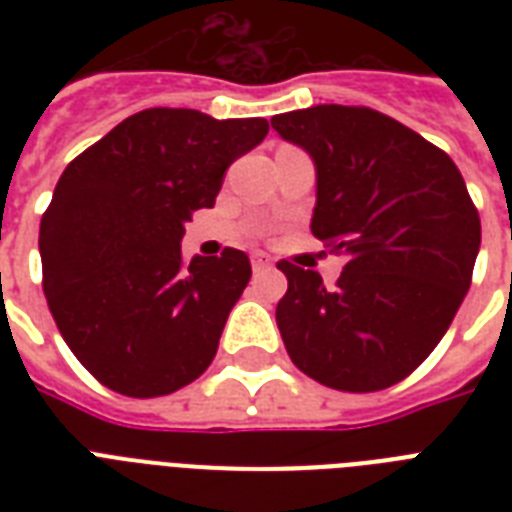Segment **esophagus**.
I'll list each match as a JSON object with an SVG mask.
<instances>
[{
  "label": "esophagus",
  "instance_id": "34e87169",
  "mask_svg": "<svg viewBox=\"0 0 512 512\" xmlns=\"http://www.w3.org/2000/svg\"><path fill=\"white\" fill-rule=\"evenodd\" d=\"M252 268H255V271H271L273 260L265 255V252H255V255H252Z\"/></svg>",
  "mask_w": 512,
  "mask_h": 512
}]
</instances>
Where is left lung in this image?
I'll return each mask as SVG.
<instances>
[{
	"mask_svg": "<svg viewBox=\"0 0 512 512\" xmlns=\"http://www.w3.org/2000/svg\"><path fill=\"white\" fill-rule=\"evenodd\" d=\"M316 164L311 231L345 268L335 287L281 260L276 324L300 372L345 393L390 388L433 353L473 279L481 217L457 164L364 106L271 119Z\"/></svg>",
	"mask_w": 512,
	"mask_h": 512,
	"instance_id": "left-lung-1",
	"label": "left lung"
}]
</instances>
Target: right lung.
I'll use <instances>...</instances> for the list:
<instances>
[{
    "instance_id": "1",
    "label": "right lung",
    "mask_w": 512,
    "mask_h": 512,
    "mask_svg": "<svg viewBox=\"0 0 512 512\" xmlns=\"http://www.w3.org/2000/svg\"><path fill=\"white\" fill-rule=\"evenodd\" d=\"M265 135V119L146 108L63 170L39 225L42 287L71 353L106 388L156 398L207 372L252 265L233 247L185 263L180 239Z\"/></svg>"
}]
</instances>
